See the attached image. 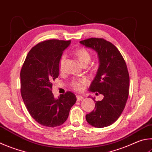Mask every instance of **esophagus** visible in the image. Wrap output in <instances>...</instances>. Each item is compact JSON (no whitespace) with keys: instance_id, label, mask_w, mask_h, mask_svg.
I'll return each mask as SVG.
<instances>
[{"instance_id":"obj_1","label":"esophagus","mask_w":152,"mask_h":152,"mask_svg":"<svg viewBox=\"0 0 152 152\" xmlns=\"http://www.w3.org/2000/svg\"><path fill=\"white\" fill-rule=\"evenodd\" d=\"M83 99H84V97H82L81 96H76V100L78 102L83 100Z\"/></svg>"}]
</instances>
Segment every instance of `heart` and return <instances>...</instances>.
Wrapping results in <instances>:
<instances>
[{"mask_svg": "<svg viewBox=\"0 0 152 152\" xmlns=\"http://www.w3.org/2000/svg\"><path fill=\"white\" fill-rule=\"evenodd\" d=\"M74 55L76 56L78 62L82 66H86L90 62L91 60H92V54H91V52L87 48L84 47L76 50L74 52ZM65 59V55H62L59 60L58 69L60 72L63 70ZM87 84L88 82L86 79H80L73 80L71 82L70 86L72 89L77 91V92H82V90H84V88L87 85Z\"/></svg>", "mask_w": 152, "mask_h": 152, "instance_id": "b5f03b06", "label": "heart"}]
</instances>
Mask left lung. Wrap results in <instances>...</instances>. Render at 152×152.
Wrapping results in <instances>:
<instances>
[{
  "label": "left lung",
  "instance_id": "1",
  "mask_svg": "<svg viewBox=\"0 0 152 152\" xmlns=\"http://www.w3.org/2000/svg\"><path fill=\"white\" fill-rule=\"evenodd\" d=\"M80 42L98 54L100 66L89 90L104 95L101 101L93 98L95 108L86 119L91 126L104 128L114 123L125 107L129 86L128 68L118 49L104 38H90Z\"/></svg>",
  "mask_w": 152,
  "mask_h": 152
}]
</instances>
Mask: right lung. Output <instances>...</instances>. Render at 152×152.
I'll list each match as a JSON object with an SVG mask.
<instances>
[{
  "label": "right lung",
  "mask_w": 152,
  "mask_h": 152,
  "mask_svg": "<svg viewBox=\"0 0 152 152\" xmlns=\"http://www.w3.org/2000/svg\"><path fill=\"white\" fill-rule=\"evenodd\" d=\"M70 40H48L37 44L27 54L20 71L21 96L30 115L44 126L64 124L72 106L74 94L68 92L55 99L52 80L58 77V63Z\"/></svg>",
  "instance_id": "obj_1"
}]
</instances>
